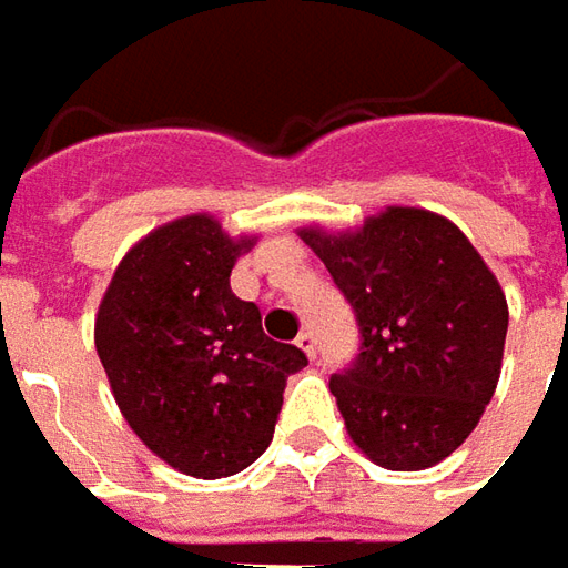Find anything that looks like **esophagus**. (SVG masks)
<instances>
[{
    "mask_svg": "<svg viewBox=\"0 0 568 568\" xmlns=\"http://www.w3.org/2000/svg\"><path fill=\"white\" fill-rule=\"evenodd\" d=\"M296 346H300L310 359H315V353H318V341H315V334H312V331H303V334L296 337Z\"/></svg>",
    "mask_w": 568,
    "mask_h": 568,
    "instance_id": "1",
    "label": "esophagus"
}]
</instances>
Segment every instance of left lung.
Segmentation results:
<instances>
[{
	"mask_svg": "<svg viewBox=\"0 0 568 568\" xmlns=\"http://www.w3.org/2000/svg\"><path fill=\"white\" fill-rule=\"evenodd\" d=\"M300 240L356 312L363 346L331 375L346 435L382 469L418 471L475 432L497 390L509 310L488 262L444 215L387 205Z\"/></svg>",
	"mask_w": 568,
	"mask_h": 568,
	"instance_id": "8db88e82",
	"label": "left lung"
}]
</instances>
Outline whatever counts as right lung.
Returning <instances> with one entry per match:
<instances>
[{"label": "right lung", "instance_id": "1", "mask_svg": "<svg viewBox=\"0 0 568 568\" xmlns=\"http://www.w3.org/2000/svg\"><path fill=\"white\" fill-rule=\"evenodd\" d=\"M256 234L231 237L209 212L136 240L99 303V363L121 416L162 463L227 478L272 444L287 375L303 349L262 331L256 303L231 291V268Z\"/></svg>", "mask_w": 568, "mask_h": 568}]
</instances>
